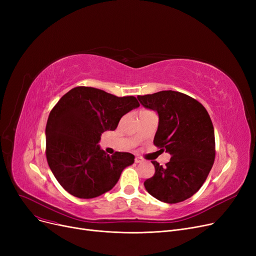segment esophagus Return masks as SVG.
I'll return each instance as SVG.
<instances>
[{"label":"esophagus","mask_w":256,"mask_h":256,"mask_svg":"<svg viewBox=\"0 0 256 256\" xmlns=\"http://www.w3.org/2000/svg\"><path fill=\"white\" fill-rule=\"evenodd\" d=\"M135 162L138 164V163H141L142 162V158H140V156H136V158H135Z\"/></svg>","instance_id":"1"}]
</instances>
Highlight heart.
Instances as JSON below:
<instances>
[{
  "label": "heart",
  "mask_w": 256,
  "mask_h": 256,
  "mask_svg": "<svg viewBox=\"0 0 256 256\" xmlns=\"http://www.w3.org/2000/svg\"><path fill=\"white\" fill-rule=\"evenodd\" d=\"M142 112H144V111H142Z\"/></svg>",
  "instance_id": "1"
}]
</instances>
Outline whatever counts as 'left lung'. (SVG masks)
I'll list each match as a JSON object with an SVG mask.
<instances>
[{
    "instance_id": "8db88e82",
    "label": "left lung",
    "mask_w": 256,
    "mask_h": 256,
    "mask_svg": "<svg viewBox=\"0 0 256 256\" xmlns=\"http://www.w3.org/2000/svg\"><path fill=\"white\" fill-rule=\"evenodd\" d=\"M138 100L158 113L154 144L171 156L165 167L152 160L154 176L144 182L145 189L163 202H182L200 189L212 167L214 132L210 117L199 102L178 91H160Z\"/></svg>"
}]
</instances>
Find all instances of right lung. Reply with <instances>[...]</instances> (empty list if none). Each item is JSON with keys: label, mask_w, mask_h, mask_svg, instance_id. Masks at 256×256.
<instances>
[{"label": "right lung", "mask_w": 256, "mask_h": 256, "mask_svg": "<svg viewBox=\"0 0 256 256\" xmlns=\"http://www.w3.org/2000/svg\"><path fill=\"white\" fill-rule=\"evenodd\" d=\"M139 106L134 96L118 98L84 86L60 98L46 122V160L65 191L89 199L110 191L117 184L135 156L119 152L109 156L98 142L104 130H116L121 117Z\"/></svg>", "instance_id": "obj_1"}]
</instances>
